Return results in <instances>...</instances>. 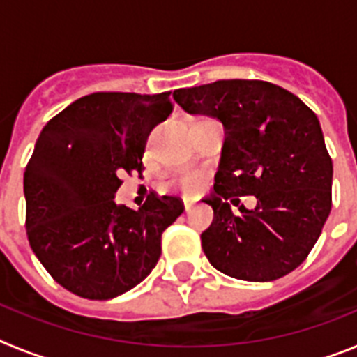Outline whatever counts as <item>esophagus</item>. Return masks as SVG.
I'll list each match as a JSON object with an SVG mask.
<instances>
[{"mask_svg": "<svg viewBox=\"0 0 357 357\" xmlns=\"http://www.w3.org/2000/svg\"><path fill=\"white\" fill-rule=\"evenodd\" d=\"M193 207H195V202H191V200H185V202H184L185 213H191V209H193Z\"/></svg>", "mask_w": 357, "mask_h": 357, "instance_id": "esophagus-1", "label": "esophagus"}]
</instances>
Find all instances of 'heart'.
<instances>
[{
	"label": "heart",
	"mask_w": 357,
	"mask_h": 357,
	"mask_svg": "<svg viewBox=\"0 0 357 357\" xmlns=\"http://www.w3.org/2000/svg\"><path fill=\"white\" fill-rule=\"evenodd\" d=\"M204 184V176L197 172H181L172 178V185L184 189L188 193H195Z\"/></svg>",
	"instance_id": "heart-1"
}]
</instances>
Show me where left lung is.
<instances>
[{
	"instance_id": "obj_1",
	"label": "left lung",
	"mask_w": 357,
	"mask_h": 357,
	"mask_svg": "<svg viewBox=\"0 0 357 357\" xmlns=\"http://www.w3.org/2000/svg\"><path fill=\"white\" fill-rule=\"evenodd\" d=\"M173 98L189 114L220 119L227 132L214 193L204 200L214 211L200 236L209 263L252 282L288 275L314 247L333 206V160L317 114L263 80H218ZM245 194L258 206H242L238 217L226 200Z\"/></svg>"
}]
</instances>
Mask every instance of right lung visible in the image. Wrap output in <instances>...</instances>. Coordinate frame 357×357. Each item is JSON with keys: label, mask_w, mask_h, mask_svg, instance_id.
Instances as JSON below:
<instances>
[{"label": "right lung", "mask_w": 357, "mask_h": 357, "mask_svg": "<svg viewBox=\"0 0 357 357\" xmlns=\"http://www.w3.org/2000/svg\"><path fill=\"white\" fill-rule=\"evenodd\" d=\"M169 93H93L52 118L24 169L26 234L68 291L109 301L155 268L162 232L184 213L178 197L150 193L116 206L123 173L143 172L151 128L172 114Z\"/></svg>", "instance_id": "right-lung-1"}]
</instances>
